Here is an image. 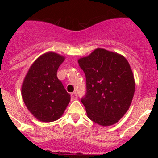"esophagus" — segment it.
<instances>
[{"mask_svg": "<svg viewBox=\"0 0 158 158\" xmlns=\"http://www.w3.org/2000/svg\"><path fill=\"white\" fill-rule=\"evenodd\" d=\"M77 92L74 91L73 93H71V99L72 100H75V99H77Z\"/></svg>", "mask_w": 158, "mask_h": 158, "instance_id": "34e87169", "label": "esophagus"}]
</instances>
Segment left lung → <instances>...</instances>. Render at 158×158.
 <instances>
[{"instance_id": "left-lung-1", "label": "left lung", "mask_w": 158, "mask_h": 158, "mask_svg": "<svg viewBox=\"0 0 158 158\" xmlns=\"http://www.w3.org/2000/svg\"><path fill=\"white\" fill-rule=\"evenodd\" d=\"M78 62L86 78V94L81 101L88 118L102 126L118 122L129 108L135 90L128 61L98 48Z\"/></svg>"}]
</instances>
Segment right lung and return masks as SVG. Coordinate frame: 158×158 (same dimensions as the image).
<instances>
[{"label":"right lung","instance_id":"obj_1","mask_svg":"<svg viewBox=\"0 0 158 158\" xmlns=\"http://www.w3.org/2000/svg\"><path fill=\"white\" fill-rule=\"evenodd\" d=\"M64 60L62 56L47 52L38 58L23 80L21 94L27 109L41 122H52L61 117L70 95L57 77Z\"/></svg>","mask_w":158,"mask_h":158}]
</instances>
